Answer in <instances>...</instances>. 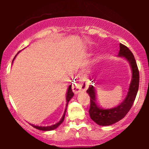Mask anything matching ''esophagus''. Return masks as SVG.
<instances>
[{
	"mask_svg": "<svg viewBox=\"0 0 149 149\" xmlns=\"http://www.w3.org/2000/svg\"><path fill=\"white\" fill-rule=\"evenodd\" d=\"M87 89V86L83 83H77L73 86V90L75 93H78L81 90H85Z\"/></svg>",
	"mask_w": 149,
	"mask_h": 149,
	"instance_id": "1",
	"label": "esophagus"
}]
</instances>
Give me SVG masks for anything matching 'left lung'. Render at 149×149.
<instances>
[{"label":"left lung","instance_id":"1","mask_svg":"<svg viewBox=\"0 0 149 149\" xmlns=\"http://www.w3.org/2000/svg\"><path fill=\"white\" fill-rule=\"evenodd\" d=\"M119 55L125 57L130 63L132 78L129 92L125 100L119 106L110 109H101L97 104L96 92L95 88L93 85L89 87L87 92L90 97V107L89 109V114L90 118L97 124L102 126L111 125L116 123L118 121L123 119L126 114L129 112L132 107L133 104L137 94L139 85V73L137 64L134 55L127 46L120 43Z\"/></svg>","mask_w":149,"mask_h":149}]
</instances>
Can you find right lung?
Segmentation results:
<instances>
[{
	"mask_svg": "<svg viewBox=\"0 0 149 149\" xmlns=\"http://www.w3.org/2000/svg\"><path fill=\"white\" fill-rule=\"evenodd\" d=\"M14 59H15V58H14ZM73 95H74V94H73L72 89H71V85H70V86L69 87V89H68L67 95H66V100H67V104H66V110H65L64 114V115H63V117L61 118V119L60 120V121H59V122H58L57 123L53 125L47 126V127H42V126L34 125H31V126H33L34 128H36V129H38V130H42V131H49V130H53L56 129V128H57L58 126L60 125L63 123V121H64V117H65V113H66V109H67V107H68V103H69V102L70 101V100H71V99L72 98Z\"/></svg>",
	"mask_w": 149,
	"mask_h": 149,
	"instance_id": "1",
	"label": "right lung"
}]
</instances>
